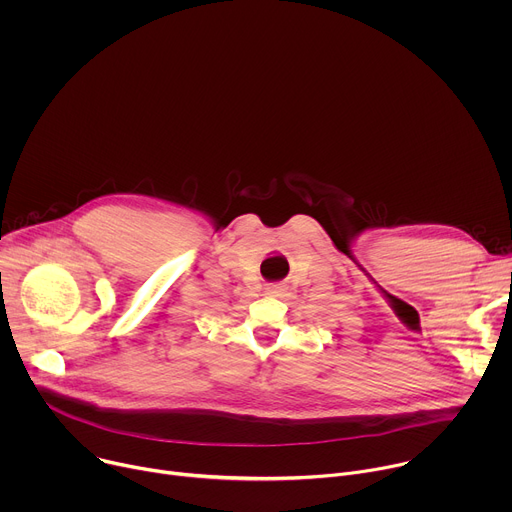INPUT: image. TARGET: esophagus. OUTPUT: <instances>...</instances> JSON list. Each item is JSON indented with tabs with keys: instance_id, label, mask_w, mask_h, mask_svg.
Segmentation results:
<instances>
[{
	"instance_id": "obj_1",
	"label": "esophagus",
	"mask_w": 512,
	"mask_h": 512,
	"mask_svg": "<svg viewBox=\"0 0 512 512\" xmlns=\"http://www.w3.org/2000/svg\"><path fill=\"white\" fill-rule=\"evenodd\" d=\"M265 291H267V296H279L281 291H283V285L281 283H269L265 287Z\"/></svg>"
}]
</instances>
